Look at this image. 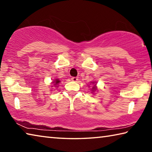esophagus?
Here are the masks:
<instances>
[{
    "mask_svg": "<svg viewBox=\"0 0 152 152\" xmlns=\"http://www.w3.org/2000/svg\"><path fill=\"white\" fill-rule=\"evenodd\" d=\"M71 80H72V81L77 82V81H78V77H72V78H71Z\"/></svg>",
    "mask_w": 152,
    "mask_h": 152,
    "instance_id": "esophagus-1",
    "label": "esophagus"
}]
</instances>
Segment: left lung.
Returning a JSON list of instances; mask_svg holds the SVG:
<instances>
[{
    "label": "left lung",
    "instance_id": "8db88e82",
    "mask_svg": "<svg viewBox=\"0 0 152 152\" xmlns=\"http://www.w3.org/2000/svg\"><path fill=\"white\" fill-rule=\"evenodd\" d=\"M95 83V84H96V82H92V84H94ZM92 83V82H91ZM96 89H97V88H96V84H94V86H92V92H94V91H96Z\"/></svg>",
    "mask_w": 152,
    "mask_h": 152
}]
</instances>
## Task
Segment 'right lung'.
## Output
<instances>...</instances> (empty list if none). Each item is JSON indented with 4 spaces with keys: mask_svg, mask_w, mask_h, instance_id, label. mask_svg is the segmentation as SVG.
Returning a JSON list of instances; mask_svg holds the SVG:
<instances>
[{
    "mask_svg": "<svg viewBox=\"0 0 152 152\" xmlns=\"http://www.w3.org/2000/svg\"><path fill=\"white\" fill-rule=\"evenodd\" d=\"M60 80H59V79H55L54 80H53V81L52 82V83L53 84V86H55V87H58V84L60 83ZM56 86H57L56 87ZM52 87H53V86H52Z\"/></svg>",
    "mask_w": 152,
    "mask_h": 152,
    "instance_id": "add662e5",
    "label": "right lung"
}]
</instances>
